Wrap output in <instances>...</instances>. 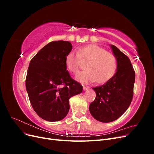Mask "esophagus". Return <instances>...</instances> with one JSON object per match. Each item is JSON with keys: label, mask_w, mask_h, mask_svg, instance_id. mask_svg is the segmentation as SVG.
Wrapping results in <instances>:
<instances>
[{"label": "esophagus", "mask_w": 154, "mask_h": 154, "mask_svg": "<svg viewBox=\"0 0 154 154\" xmlns=\"http://www.w3.org/2000/svg\"><path fill=\"white\" fill-rule=\"evenodd\" d=\"M83 91H87L89 88V87L87 85H83Z\"/></svg>", "instance_id": "obj_1"}]
</instances>
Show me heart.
Listing matches in <instances>:
<instances>
[{"instance_id":"obj_1","label":"heart","mask_w":154,"mask_h":154,"mask_svg":"<svg viewBox=\"0 0 154 154\" xmlns=\"http://www.w3.org/2000/svg\"><path fill=\"white\" fill-rule=\"evenodd\" d=\"M82 58L88 60L86 70L78 73L76 80L82 82L101 83L113 76L118 67L116 56L95 44L83 46L78 52L71 51L66 56V65L68 71L74 74L78 72Z\"/></svg>"}]
</instances>
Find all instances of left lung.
<instances>
[{
    "label": "left lung",
    "instance_id": "1",
    "mask_svg": "<svg viewBox=\"0 0 154 154\" xmlns=\"http://www.w3.org/2000/svg\"><path fill=\"white\" fill-rule=\"evenodd\" d=\"M118 60L117 72L105 84L94 87L96 97L89 106L96 120L109 123L118 119L127 110L132 100L135 71L130 59L115 45H111Z\"/></svg>",
    "mask_w": 154,
    "mask_h": 154
}]
</instances>
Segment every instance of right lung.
I'll use <instances>...</instances> for the list:
<instances>
[{"label": "right lung", "mask_w": 154, "mask_h": 154, "mask_svg": "<svg viewBox=\"0 0 154 154\" xmlns=\"http://www.w3.org/2000/svg\"><path fill=\"white\" fill-rule=\"evenodd\" d=\"M70 42H51L41 49L29 65L26 87L35 112L48 122H58L67 116L69 100L80 94L83 87L67 71L66 58L72 50Z\"/></svg>", "instance_id": "right-lung-1"}]
</instances>
